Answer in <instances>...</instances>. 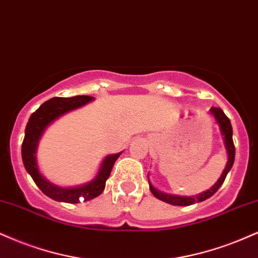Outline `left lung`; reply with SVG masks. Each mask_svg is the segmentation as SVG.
I'll return each mask as SVG.
<instances>
[{
  "instance_id": "1",
  "label": "left lung",
  "mask_w": 258,
  "mask_h": 258,
  "mask_svg": "<svg viewBox=\"0 0 258 258\" xmlns=\"http://www.w3.org/2000/svg\"><path fill=\"white\" fill-rule=\"evenodd\" d=\"M209 113L214 116L216 123L219 125L220 132H221V136L223 138V144H225V148H226V153H227V163H226V167L225 169H223L221 176H220L218 181H216L215 184L209 188V190L201 192V194L196 195V196H176V195L166 194V192H162L157 190V188H155L153 184L150 182V180H149V186H150L151 194H153L157 200L166 202V203L172 204V206L186 207V206H191V204L200 203V202L208 200V198L212 197L213 195L215 194L220 187H221L223 181H225L226 176H227L228 172L231 170L232 166H233L234 163L235 149L233 144V138H232V136H233V131H232L231 121H229L228 117L226 116V114L223 113L222 109H220V108H216V107H212L210 108ZM148 179H149V174H148Z\"/></svg>"
}]
</instances>
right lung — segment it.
Segmentation results:
<instances>
[{"instance_id": "add662e5", "label": "right lung", "mask_w": 258, "mask_h": 258, "mask_svg": "<svg viewBox=\"0 0 258 258\" xmlns=\"http://www.w3.org/2000/svg\"><path fill=\"white\" fill-rule=\"evenodd\" d=\"M94 99L95 97H91V96H74L70 98L54 97L44 102L30 116L29 122L25 128L21 157H23L25 169L27 170L33 181L40 188V191L51 200L74 204L82 202L80 198H84V202H86L99 196L104 190L105 181L109 178L114 163L122 153L121 151V153L105 156L95 178L86 184L74 186V187H61V186L52 184L39 172L38 162H37V149H38L39 139L46 127L51 125L60 116L67 114L68 111L83 107Z\"/></svg>"}]
</instances>
